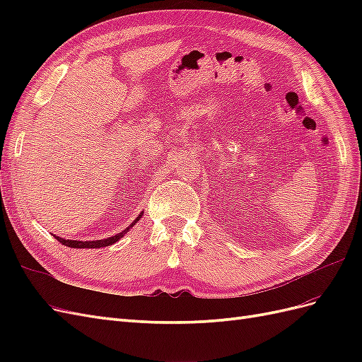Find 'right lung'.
Here are the masks:
<instances>
[{"instance_id": "1", "label": "right lung", "mask_w": 362, "mask_h": 362, "mask_svg": "<svg viewBox=\"0 0 362 362\" xmlns=\"http://www.w3.org/2000/svg\"><path fill=\"white\" fill-rule=\"evenodd\" d=\"M141 214H144V211H141V213L137 216V218H134V222L131 223L129 226H127L122 233H119V234L112 235V237H108V238L92 240V242H81V240H66V238H62V237H57V235H54V237H56L62 245L69 246V247H75V249H96V247H105V246H110V245L119 242V240L122 238V237L129 231V229L133 228V226L140 221Z\"/></svg>"}]
</instances>
